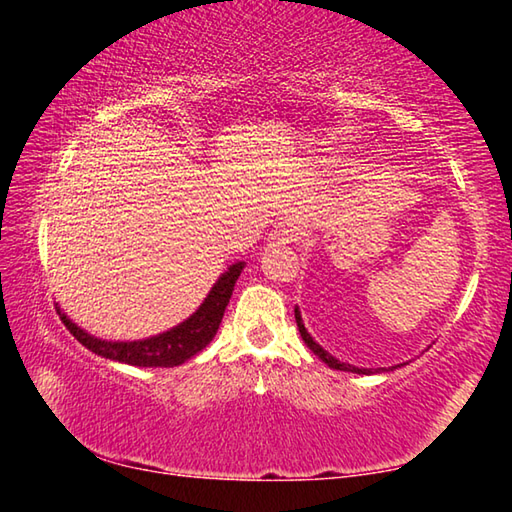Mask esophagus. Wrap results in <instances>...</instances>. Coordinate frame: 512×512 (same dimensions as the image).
<instances>
[{
    "instance_id": "1",
    "label": "esophagus",
    "mask_w": 512,
    "mask_h": 512,
    "mask_svg": "<svg viewBox=\"0 0 512 512\" xmlns=\"http://www.w3.org/2000/svg\"><path fill=\"white\" fill-rule=\"evenodd\" d=\"M296 237H298V232L293 230V228H287V225H282V228H275L271 235H268V239H266V246H268V250H275V248H282V246H287V244H291V241H296Z\"/></svg>"
}]
</instances>
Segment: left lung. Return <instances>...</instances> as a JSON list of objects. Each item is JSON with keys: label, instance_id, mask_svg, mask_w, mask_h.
<instances>
[{"label": "left lung", "instance_id": "1", "mask_svg": "<svg viewBox=\"0 0 512 512\" xmlns=\"http://www.w3.org/2000/svg\"><path fill=\"white\" fill-rule=\"evenodd\" d=\"M296 323H298L302 341L307 343V348H309L311 352H314L318 359H323L329 368L345 370V372H357V375H372V372H386V368H357V366H350V363H343V361H339L336 357H332V354L320 348V345L314 341V336H311V334L307 332V327H305V323H302V316H300V309H298V307H296ZM400 366H404V363H400ZM393 368H395V366H393ZM393 368H388V370H393Z\"/></svg>", "mask_w": 512, "mask_h": 512}]
</instances>
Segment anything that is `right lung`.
Masks as SVG:
<instances>
[{
    "label": "right lung",
    "instance_id": "1",
    "mask_svg": "<svg viewBox=\"0 0 512 512\" xmlns=\"http://www.w3.org/2000/svg\"><path fill=\"white\" fill-rule=\"evenodd\" d=\"M246 262H235L228 271L221 273L219 280L214 282V287L207 293V298L201 302L192 316L183 323L167 329V332L149 336V339L140 341H106L97 339L81 329L76 323L69 320L65 311L58 314L63 318L65 327L74 334V339L85 348L92 350L99 357H106L110 361L128 363V366H140V368H173L192 359L194 354L201 352L207 343L216 336V329L221 325L223 311L228 307L232 291L239 280L241 271H244Z\"/></svg>",
    "mask_w": 512,
    "mask_h": 512
}]
</instances>
